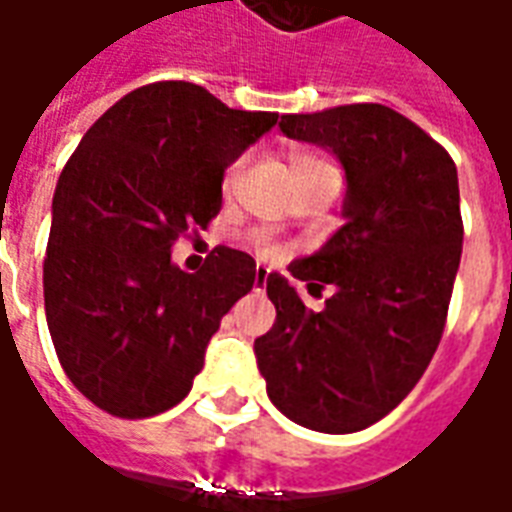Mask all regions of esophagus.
<instances>
[{"label":"esophagus","instance_id":"1","mask_svg":"<svg viewBox=\"0 0 512 512\" xmlns=\"http://www.w3.org/2000/svg\"><path fill=\"white\" fill-rule=\"evenodd\" d=\"M266 279H268V268L266 266H257L255 268V290L263 288V285H266Z\"/></svg>","mask_w":512,"mask_h":512}]
</instances>
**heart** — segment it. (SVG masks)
<instances>
[{"mask_svg":"<svg viewBox=\"0 0 512 512\" xmlns=\"http://www.w3.org/2000/svg\"><path fill=\"white\" fill-rule=\"evenodd\" d=\"M288 158H290V169L323 167L321 158H315V156H312V153H304V150H293V153H290ZM235 175H238V164H235V167L230 169V178H227V180H233ZM255 246H257V252H263V255H277V246L271 244V238H268V235H257Z\"/></svg>","mask_w":512,"mask_h":512,"instance_id":"heart-1","label":"heart"}]
</instances>
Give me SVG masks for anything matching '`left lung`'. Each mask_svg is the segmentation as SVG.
I'll return each mask as SVG.
<instances>
[{
	"mask_svg": "<svg viewBox=\"0 0 512 512\" xmlns=\"http://www.w3.org/2000/svg\"><path fill=\"white\" fill-rule=\"evenodd\" d=\"M288 139L326 147L345 169L343 227L288 271L332 285L321 312L268 274L277 321L255 340L271 403L301 428L356 433L417 386L439 348L461 266L458 169L408 117L381 104L282 115Z\"/></svg>",
	"mask_w": 512,
	"mask_h": 512,
	"instance_id": "1",
	"label": "left lung"
}]
</instances>
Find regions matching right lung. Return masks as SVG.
Wrapping results in <instances>:
<instances>
[{
  "mask_svg": "<svg viewBox=\"0 0 512 512\" xmlns=\"http://www.w3.org/2000/svg\"><path fill=\"white\" fill-rule=\"evenodd\" d=\"M277 117L156 82L82 136L51 202L43 299L65 376L98 408L142 419L189 395L222 318L255 285V260L216 246L189 274L172 244L208 227L224 169Z\"/></svg>",
  "mask_w": 512,
  "mask_h": 512,
  "instance_id": "add662e5",
  "label": "right lung"
}]
</instances>
